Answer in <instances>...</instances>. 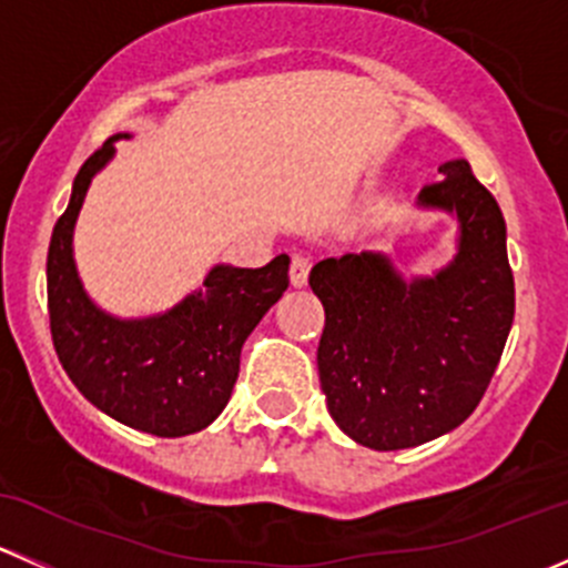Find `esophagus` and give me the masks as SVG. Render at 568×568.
<instances>
[{
	"mask_svg": "<svg viewBox=\"0 0 568 568\" xmlns=\"http://www.w3.org/2000/svg\"><path fill=\"white\" fill-rule=\"evenodd\" d=\"M307 274H311V261H307L305 255H294V257H291L288 277H291V285H294V288H305V285H307Z\"/></svg>",
	"mask_w": 568,
	"mask_h": 568,
	"instance_id": "34e87169",
	"label": "esophagus"
}]
</instances>
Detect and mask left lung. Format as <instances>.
<instances>
[{
    "instance_id": "1",
    "label": "left lung",
    "mask_w": 568,
    "mask_h": 568,
    "mask_svg": "<svg viewBox=\"0 0 568 568\" xmlns=\"http://www.w3.org/2000/svg\"><path fill=\"white\" fill-rule=\"evenodd\" d=\"M417 194L454 220L456 252L432 274H404L387 252L348 247L313 266L324 305L318 379L346 437L371 450L432 443L484 398L514 324L506 220L464 159Z\"/></svg>"
}]
</instances>
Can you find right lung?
Segmentation results:
<instances>
[{
    "label": "right lung",
    "mask_w": 568,
    "mask_h": 568,
    "mask_svg": "<svg viewBox=\"0 0 568 568\" xmlns=\"http://www.w3.org/2000/svg\"><path fill=\"white\" fill-rule=\"evenodd\" d=\"M114 134L73 178L45 261L57 357L79 393L112 420L153 437H186L220 417L239 379L242 346L288 288V255L263 268L216 263L164 313L120 318L84 288L73 231L93 178L114 159Z\"/></svg>",
    "instance_id": "obj_1"
}]
</instances>
